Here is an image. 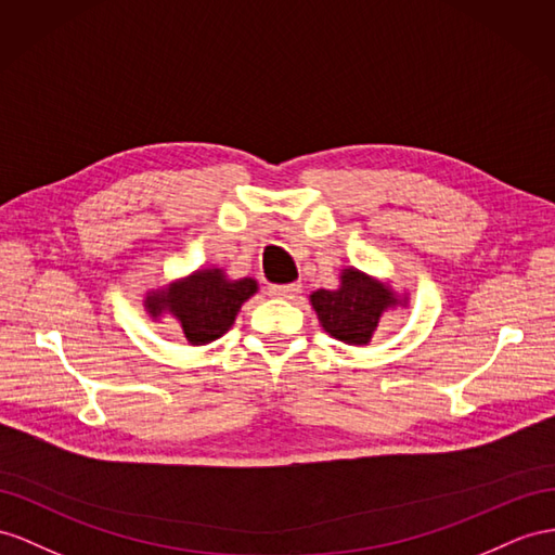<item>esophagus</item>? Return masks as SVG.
Listing matches in <instances>:
<instances>
[{
	"label": "esophagus",
	"instance_id": "34e87169",
	"mask_svg": "<svg viewBox=\"0 0 555 555\" xmlns=\"http://www.w3.org/2000/svg\"><path fill=\"white\" fill-rule=\"evenodd\" d=\"M300 291H302L300 283H286V286H269V293H272L274 297H283V300H291V297H295Z\"/></svg>",
	"mask_w": 555,
	"mask_h": 555
}]
</instances>
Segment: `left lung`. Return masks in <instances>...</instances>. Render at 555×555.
Here are the masks:
<instances>
[{
    "label": "left lung",
    "mask_w": 555,
    "mask_h": 555,
    "mask_svg": "<svg viewBox=\"0 0 555 555\" xmlns=\"http://www.w3.org/2000/svg\"><path fill=\"white\" fill-rule=\"evenodd\" d=\"M321 328L345 345L365 347L377 331L379 319L387 309L405 307L408 295H399L389 283L379 281L357 267L339 272L335 291L319 288L309 295Z\"/></svg>",
    "instance_id": "left-lung-1"
}]
</instances>
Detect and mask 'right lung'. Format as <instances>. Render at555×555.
<instances>
[{"label":"right lung","instance_id":"obj_1","mask_svg":"<svg viewBox=\"0 0 555 555\" xmlns=\"http://www.w3.org/2000/svg\"><path fill=\"white\" fill-rule=\"evenodd\" d=\"M258 293V281L230 279L220 267H204L145 295V311L159 321L170 314L194 347L216 343L232 328L241 305Z\"/></svg>","mask_w":555,"mask_h":555}]
</instances>
